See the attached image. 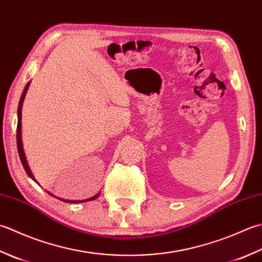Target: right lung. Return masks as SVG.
I'll return each mask as SVG.
<instances>
[{
	"label": "right lung",
	"instance_id": "add662e5",
	"mask_svg": "<svg viewBox=\"0 0 262 262\" xmlns=\"http://www.w3.org/2000/svg\"><path fill=\"white\" fill-rule=\"evenodd\" d=\"M29 84L28 83L27 85H26L25 90L23 92V95H21V99H20V102H19V106H18V125H17V146H18V152H19V157H20V160H21V163L23 166L25 168L26 172H27V175L33 178L35 181V178L33 176L32 171H30V169L27 165V161H26V157H25V153H24V150H23V143H21V107H23V102L25 100V96H26V93H27L28 91V87H29ZM49 193V192H48ZM50 195H52V194L49 193ZM54 196V195H53ZM97 196H99V194H96V195H94L93 198H90L87 200H83V201H69V200H63V199H60L62 200V201L64 202H69V203H80V202H86V201H92V200H95Z\"/></svg>",
	"mask_w": 262,
	"mask_h": 262
}]
</instances>
